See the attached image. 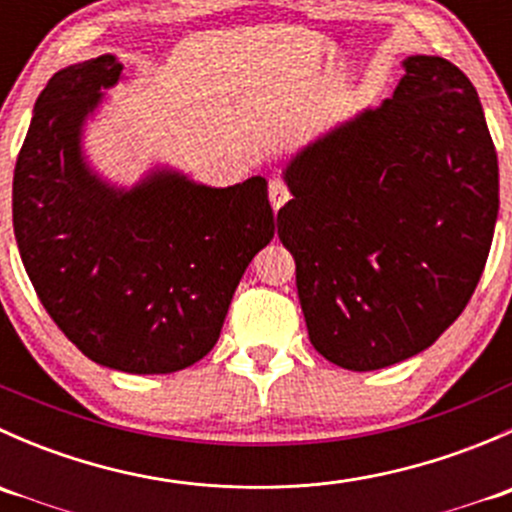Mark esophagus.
Here are the masks:
<instances>
[{"label":"esophagus","mask_w":512,"mask_h":512,"mask_svg":"<svg viewBox=\"0 0 512 512\" xmlns=\"http://www.w3.org/2000/svg\"><path fill=\"white\" fill-rule=\"evenodd\" d=\"M289 200V188H287V183L282 178H272L270 180V203H272V208L275 210H280L282 205H285Z\"/></svg>","instance_id":"obj_1"}]
</instances>
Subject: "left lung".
<instances>
[{
  "label": "left lung",
  "instance_id": "8db88e82",
  "mask_svg": "<svg viewBox=\"0 0 512 512\" xmlns=\"http://www.w3.org/2000/svg\"><path fill=\"white\" fill-rule=\"evenodd\" d=\"M404 69L394 96L287 165L294 198L277 213L309 342L352 371L399 364L461 317L498 220L476 86L441 56Z\"/></svg>",
  "mask_w": 512,
  "mask_h": 512
}]
</instances>
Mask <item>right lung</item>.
<instances>
[{
    "instance_id": "obj_1",
    "label": "right lung",
    "mask_w": 512,
    "mask_h": 512,
    "mask_svg": "<svg viewBox=\"0 0 512 512\" xmlns=\"http://www.w3.org/2000/svg\"><path fill=\"white\" fill-rule=\"evenodd\" d=\"M111 54L54 74L14 168L12 220L56 327L91 361L170 374L215 347L252 257L275 235L267 180L232 188L156 173L113 190L81 158V123L118 81Z\"/></svg>"
}]
</instances>
